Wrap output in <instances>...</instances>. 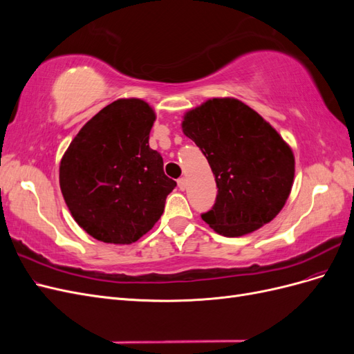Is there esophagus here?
Listing matches in <instances>:
<instances>
[{"mask_svg":"<svg viewBox=\"0 0 354 354\" xmlns=\"http://www.w3.org/2000/svg\"><path fill=\"white\" fill-rule=\"evenodd\" d=\"M177 185H178V189H180V190H185L186 186H187V181H186L185 177H181V178L177 180Z\"/></svg>","mask_w":354,"mask_h":354,"instance_id":"obj_1","label":"esophagus"}]
</instances>
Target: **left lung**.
<instances>
[{
	"label": "left lung",
	"instance_id": "left-lung-1",
	"mask_svg": "<svg viewBox=\"0 0 354 354\" xmlns=\"http://www.w3.org/2000/svg\"><path fill=\"white\" fill-rule=\"evenodd\" d=\"M183 133L216 176V203L202 220L223 236H242L272 221L294 183V153L250 106L211 99L185 115Z\"/></svg>",
	"mask_w": 354,
	"mask_h": 354
}]
</instances>
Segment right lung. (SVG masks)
<instances>
[{"mask_svg":"<svg viewBox=\"0 0 354 354\" xmlns=\"http://www.w3.org/2000/svg\"><path fill=\"white\" fill-rule=\"evenodd\" d=\"M156 120L140 99L103 108L75 136L60 160V189L80 226L106 243H133L160 218L177 186L149 147Z\"/></svg>","mask_w":354,"mask_h":354,"instance_id":"add662e5","label":"right lung"}]
</instances>
